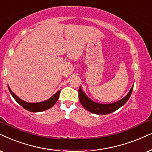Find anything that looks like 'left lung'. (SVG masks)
<instances>
[{
  "mask_svg": "<svg viewBox=\"0 0 152 152\" xmlns=\"http://www.w3.org/2000/svg\"><path fill=\"white\" fill-rule=\"evenodd\" d=\"M132 88H133V86L131 88L129 93H128V95L124 98L116 102L108 104H99L92 101L82 91L80 86L79 87V89H78V97H79V100L80 103H81L82 106L86 110L89 111L90 112L95 114H109L111 112H114V111L117 110V109H119L121 107H122L123 105H124L126 104V102L130 98V95H131L132 91Z\"/></svg>",
  "mask_w": 152,
  "mask_h": 152,
  "instance_id": "left-lung-1",
  "label": "left lung"
}]
</instances>
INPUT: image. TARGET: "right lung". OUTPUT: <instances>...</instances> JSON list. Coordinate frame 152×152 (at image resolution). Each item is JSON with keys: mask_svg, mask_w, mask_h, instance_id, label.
Masks as SVG:
<instances>
[{"mask_svg": "<svg viewBox=\"0 0 152 152\" xmlns=\"http://www.w3.org/2000/svg\"><path fill=\"white\" fill-rule=\"evenodd\" d=\"M8 89H9L10 93V94L13 97V98L16 100L17 103L20 104L21 106H22L24 109H26V110L32 111V112L43 111L51 108V107L57 102V99L59 98V94H60V91H61V90L57 91V93L53 96V97H50V98L48 99L46 101L42 102H38V103H28V102H26L22 100V99L19 98L17 96H16V95H15V94L12 93V90H10V88H9V86H8Z\"/></svg>", "mask_w": 152, "mask_h": 152, "instance_id": "add662e5", "label": "right lung"}]
</instances>
